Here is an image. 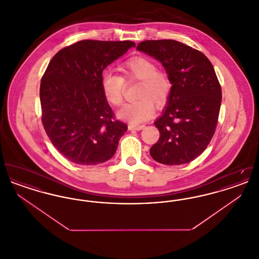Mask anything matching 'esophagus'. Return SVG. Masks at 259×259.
<instances>
[{
	"mask_svg": "<svg viewBox=\"0 0 259 259\" xmlns=\"http://www.w3.org/2000/svg\"><path fill=\"white\" fill-rule=\"evenodd\" d=\"M145 128V125H134V124H129L128 125V129L129 130H137V131H140L142 129Z\"/></svg>",
	"mask_w": 259,
	"mask_h": 259,
	"instance_id": "1",
	"label": "esophagus"
}]
</instances>
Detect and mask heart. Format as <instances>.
Wrapping results in <instances>:
<instances>
[{
    "instance_id": "heart-1",
    "label": "heart",
    "mask_w": 259,
    "mask_h": 259,
    "mask_svg": "<svg viewBox=\"0 0 259 259\" xmlns=\"http://www.w3.org/2000/svg\"><path fill=\"white\" fill-rule=\"evenodd\" d=\"M122 75L106 71L101 77L104 98L113 107L123 102L125 82L139 81L134 102L128 103L118 111L119 118L131 124L147 121L154 113V104L161 108L167 104L172 93V83L169 74L158 70L155 62L148 57L135 56L119 67Z\"/></svg>"
}]
</instances>
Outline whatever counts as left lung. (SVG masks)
I'll return each mask as SVG.
<instances>
[{
  "label": "left lung",
  "mask_w": 259,
  "mask_h": 259,
  "mask_svg": "<svg viewBox=\"0 0 259 259\" xmlns=\"http://www.w3.org/2000/svg\"><path fill=\"white\" fill-rule=\"evenodd\" d=\"M137 50L159 60L172 83L167 109L154 122L160 137L151 157L165 165L194 160L209 146L221 110L222 87L211 63L174 39L144 40Z\"/></svg>",
  "instance_id": "1"
}]
</instances>
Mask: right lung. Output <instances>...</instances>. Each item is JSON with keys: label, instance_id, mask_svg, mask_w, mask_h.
Returning a JSON list of instances; mask_svg holds the SVG:
<instances>
[{"label": "right lung", "instance_id": "add662e5", "mask_svg": "<svg viewBox=\"0 0 259 259\" xmlns=\"http://www.w3.org/2000/svg\"><path fill=\"white\" fill-rule=\"evenodd\" d=\"M134 41L84 39L59 50L41 77V122L68 160L96 165L111 159L127 124L115 118L101 89L104 69Z\"/></svg>", "mask_w": 259, "mask_h": 259}]
</instances>
